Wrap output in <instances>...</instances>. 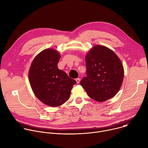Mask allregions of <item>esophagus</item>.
I'll use <instances>...</instances> for the list:
<instances>
[{
    "label": "esophagus",
    "mask_w": 148,
    "mask_h": 148,
    "mask_svg": "<svg viewBox=\"0 0 148 148\" xmlns=\"http://www.w3.org/2000/svg\"><path fill=\"white\" fill-rule=\"evenodd\" d=\"M75 81H77V84H79V82H80V78H77L75 79Z\"/></svg>",
    "instance_id": "obj_1"
}]
</instances>
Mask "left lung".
<instances>
[{"instance_id":"1","label":"left lung","mask_w":148,"mask_h":148,"mask_svg":"<svg viewBox=\"0 0 148 148\" xmlns=\"http://www.w3.org/2000/svg\"><path fill=\"white\" fill-rule=\"evenodd\" d=\"M86 77L80 82L88 96L103 102L111 99L119 90L124 78L121 61L109 48L93 46L85 56Z\"/></svg>"}]
</instances>
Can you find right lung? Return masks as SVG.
<instances>
[{
    "label": "right lung",
    "instance_id": "add662e5",
    "mask_svg": "<svg viewBox=\"0 0 148 148\" xmlns=\"http://www.w3.org/2000/svg\"><path fill=\"white\" fill-rule=\"evenodd\" d=\"M60 56L53 49H45L34 59L28 73L34 94L40 102L51 107L60 106L68 101L77 82L58 69Z\"/></svg>",
    "mask_w": 148,
    "mask_h": 148
}]
</instances>
